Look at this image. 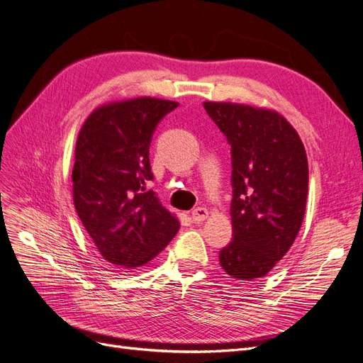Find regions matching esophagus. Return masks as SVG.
Instances as JSON below:
<instances>
[{
    "label": "esophagus",
    "instance_id": "34e87169",
    "mask_svg": "<svg viewBox=\"0 0 363 363\" xmlns=\"http://www.w3.org/2000/svg\"><path fill=\"white\" fill-rule=\"evenodd\" d=\"M209 216V212L206 208H196L191 211V218L193 221L196 223H200V221H205Z\"/></svg>",
    "mask_w": 363,
    "mask_h": 363
}]
</instances>
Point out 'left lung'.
Masks as SVG:
<instances>
[{
    "instance_id": "8db88e82",
    "label": "left lung",
    "mask_w": 363,
    "mask_h": 363,
    "mask_svg": "<svg viewBox=\"0 0 363 363\" xmlns=\"http://www.w3.org/2000/svg\"><path fill=\"white\" fill-rule=\"evenodd\" d=\"M232 146L233 239L220 251L236 279L264 277L293 245L303 221L308 160L279 113L236 103H203Z\"/></svg>"
}]
</instances>
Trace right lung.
Segmentation results:
<instances>
[{"label":"right lung","instance_id":"add662e5","mask_svg":"<svg viewBox=\"0 0 363 363\" xmlns=\"http://www.w3.org/2000/svg\"><path fill=\"white\" fill-rule=\"evenodd\" d=\"M179 104L140 97L99 107L76 142L73 200L104 260L136 269L178 233L179 221L146 184L154 179L150 146L158 123Z\"/></svg>","mask_w":363,"mask_h":363}]
</instances>
